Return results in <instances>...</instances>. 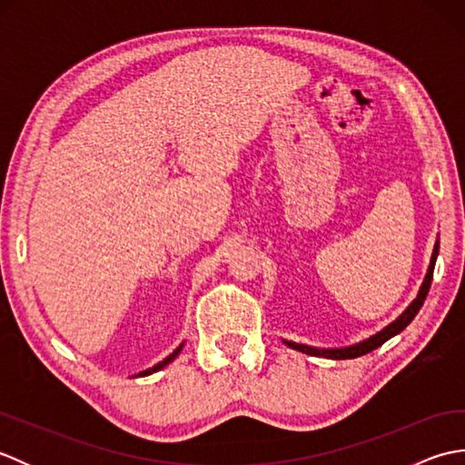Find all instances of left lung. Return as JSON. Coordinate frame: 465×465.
Segmentation results:
<instances>
[{
	"mask_svg": "<svg viewBox=\"0 0 465 465\" xmlns=\"http://www.w3.org/2000/svg\"><path fill=\"white\" fill-rule=\"evenodd\" d=\"M438 252H440V242H436V248H433L431 262H430V268H428V273H426V280H423V283H421L418 298L408 305V310L403 312L396 322H391V323L388 325V328H383L381 331L371 335V338L363 340V341L355 343V345H350V348H335V350H318V348H310V345L295 343V341H288V340H283V343L290 345L292 350H298V351H302V353L322 355V358H330V360H351V358H360V355H365V353L373 351L375 348H380L381 343H385L390 338H393V335H398L400 331L406 330L408 325H410V322L418 315V312H420V308L423 305V302H426V295H428V292H430L431 278H433V268H436V260H438Z\"/></svg>",
	"mask_w": 465,
	"mask_h": 465,
	"instance_id": "1",
	"label": "left lung"
}]
</instances>
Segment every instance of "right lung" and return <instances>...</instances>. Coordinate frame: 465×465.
<instances>
[{
  "label": "right lung",
  "mask_w": 465,
  "mask_h": 465,
  "mask_svg": "<svg viewBox=\"0 0 465 465\" xmlns=\"http://www.w3.org/2000/svg\"><path fill=\"white\" fill-rule=\"evenodd\" d=\"M182 348H183V343H182V345H180V348H177V350H175L173 353H170V355H167V358H165L163 361H160V363H157V365H153V368H152V370H145V371H142L140 375H150V373H153V371H160L162 368H165V365H167V363H170V361H173V360L177 358V353H180V351H182Z\"/></svg>",
  "instance_id": "right-lung-1"
}]
</instances>
